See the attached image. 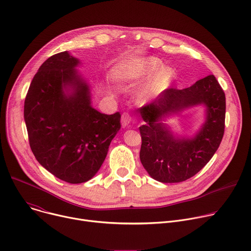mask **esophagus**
Instances as JSON below:
<instances>
[{
	"label": "esophagus",
	"mask_w": 251,
	"mask_h": 251,
	"mask_svg": "<svg viewBox=\"0 0 251 251\" xmlns=\"http://www.w3.org/2000/svg\"><path fill=\"white\" fill-rule=\"evenodd\" d=\"M121 123L123 127H131L132 124V118L128 113H124L122 115V119H121Z\"/></svg>",
	"instance_id": "1"
}]
</instances>
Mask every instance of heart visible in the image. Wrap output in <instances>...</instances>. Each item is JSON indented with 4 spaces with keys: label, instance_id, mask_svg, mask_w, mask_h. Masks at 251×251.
Listing matches in <instances>:
<instances>
[{
    "label": "heart",
    "instance_id": "obj_1",
    "mask_svg": "<svg viewBox=\"0 0 251 251\" xmlns=\"http://www.w3.org/2000/svg\"><path fill=\"white\" fill-rule=\"evenodd\" d=\"M115 75L122 82L137 81L150 76L137 91L138 101L147 103L158 98L168 88L172 73L169 68L164 67L159 58L133 57L118 66Z\"/></svg>",
    "mask_w": 251,
    "mask_h": 251
}]
</instances>
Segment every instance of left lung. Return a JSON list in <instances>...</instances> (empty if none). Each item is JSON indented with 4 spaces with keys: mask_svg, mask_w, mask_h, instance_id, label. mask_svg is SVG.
Returning a JSON list of instances; mask_svg holds the SVG:
<instances>
[{
    "mask_svg": "<svg viewBox=\"0 0 251 251\" xmlns=\"http://www.w3.org/2000/svg\"><path fill=\"white\" fill-rule=\"evenodd\" d=\"M196 105L205 107V122L193 136L175 134L165 120ZM138 111L145 122L139 127L140 160L150 176L161 183H180L195 176L224 137L226 95L212 75L188 88L166 89Z\"/></svg>",
    "mask_w": 251,
    "mask_h": 251,
    "instance_id": "obj_1",
    "label": "left lung"
}]
</instances>
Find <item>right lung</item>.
<instances>
[{
	"label": "right lung",
	"mask_w": 251,
	"mask_h": 251,
	"mask_svg": "<svg viewBox=\"0 0 251 251\" xmlns=\"http://www.w3.org/2000/svg\"><path fill=\"white\" fill-rule=\"evenodd\" d=\"M68 51L48 58L29 85L24 108L30 149L38 162L60 180L80 184L102 166L121 128V114L92 106L91 88Z\"/></svg>",
	"instance_id": "right-lung-1"
}]
</instances>
